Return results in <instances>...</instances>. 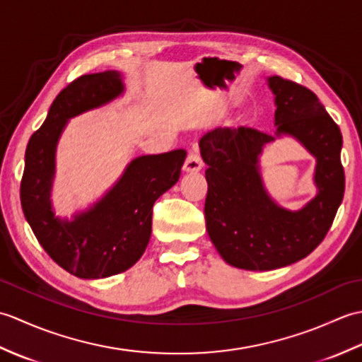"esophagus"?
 Returning <instances> with one entry per match:
<instances>
[{"mask_svg": "<svg viewBox=\"0 0 362 362\" xmlns=\"http://www.w3.org/2000/svg\"><path fill=\"white\" fill-rule=\"evenodd\" d=\"M202 169V158L196 152H189L185 165H183V171L185 173H199Z\"/></svg>", "mask_w": 362, "mask_h": 362, "instance_id": "34e87169", "label": "esophagus"}]
</instances>
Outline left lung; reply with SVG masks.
I'll return each mask as SVG.
<instances>
[{
  "instance_id": "1",
  "label": "left lung",
  "mask_w": 362,
  "mask_h": 362,
  "mask_svg": "<svg viewBox=\"0 0 362 362\" xmlns=\"http://www.w3.org/2000/svg\"><path fill=\"white\" fill-rule=\"evenodd\" d=\"M276 136L292 135L317 158V196L298 211L276 206L263 188L258 156L275 136L253 127H218L199 148L206 163V232L219 255L245 271H272L308 257L324 241L345 189L342 134L319 98L300 83L269 78Z\"/></svg>"
}]
</instances>
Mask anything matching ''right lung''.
Masks as SVG:
<instances>
[{"instance_id": "add662e5", "label": "right lung", "mask_w": 362, "mask_h": 362, "mask_svg": "<svg viewBox=\"0 0 362 362\" xmlns=\"http://www.w3.org/2000/svg\"><path fill=\"white\" fill-rule=\"evenodd\" d=\"M118 71L83 74L54 99L42 127L29 138L20 183L23 213L46 253L79 279H105L132 267L148 247L152 206L179 180L187 152L141 156L101 202L74 221L54 218L49 189L60 132L76 115L121 95Z\"/></svg>"}]
</instances>
